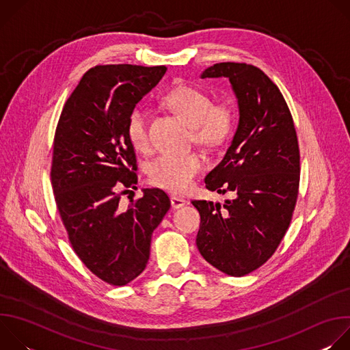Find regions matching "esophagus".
I'll return each mask as SVG.
<instances>
[{
  "label": "esophagus",
  "mask_w": 350,
  "mask_h": 350,
  "mask_svg": "<svg viewBox=\"0 0 350 350\" xmlns=\"http://www.w3.org/2000/svg\"><path fill=\"white\" fill-rule=\"evenodd\" d=\"M170 202H172V208L173 209H181L183 206H185L188 202L185 201V199H183V198H180V196H176V195H173L172 198H170Z\"/></svg>",
  "instance_id": "1"
}]
</instances>
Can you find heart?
Instances as JSON below:
<instances>
[{
  "label": "heart",
  "instance_id": "obj_1",
  "mask_svg": "<svg viewBox=\"0 0 350 350\" xmlns=\"http://www.w3.org/2000/svg\"><path fill=\"white\" fill-rule=\"evenodd\" d=\"M166 105L193 127L195 139L202 144H217L227 137L234 123L232 109L227 104H212L211 98L196 87L177 84L165 96ZM126 133L131 145L145 151L149 145L148 111L135 107L127 119ZM205 166L198 154L163 152L148 165V176L152 184L170 192L188 191L195 177Z\"/></svg>",
  "mask_w": 350,
  "mask_h": 350
}]
</instances>
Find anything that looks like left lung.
Returning a JSON list of instances; mask_svg holds the SVG:
<instances>
[{
  "instance_id": "8db88e82",
  "label": "left lung",
  "mask_w": 350,
  "mask_h": 350,
  "mask_svg": "<svg viewBox=\"0 0 350 350\" xmlns=\"http://www.w3.org/2000/svg\"><path fill=\"white\" fill-rule=\"evenodd\" d=\"M206 77L230 80L239 119L205 184L235 198L223 206L192 201L201 215L196 246L213 267L241 277L271 258L291 223L301 172L296 130L281 91L259 68L223 62L205 69Z\"/></svg>"
}]
</instances>
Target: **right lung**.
<instances>
[{
    "label": "right lung",
    "mask_w": 350,
    "mask_h": 350,
    "mask_svg": "<svg viewBox=\"0 0 350 350\" xmlns=\"http://www.w3.org/2000/svg\"><path fill=\"white\" fill-rule=\"evenodd\" d=\"M166 70L126 64L90 69L57 126L51 180L59 215L76 255L111 285H126L144 271L152 232L170 209L159 188H144L127 206L120 192L137 188L129 115Z\"/></svg>",
    "instance_id": "obj_1"
}]
</instances>
